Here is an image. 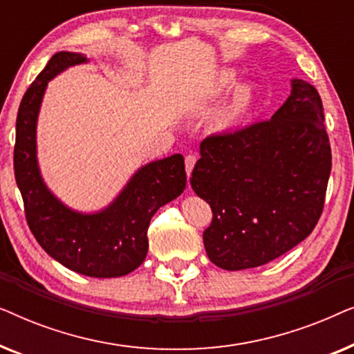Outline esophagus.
Listing matches in <instances>:
<instances>
[{"mask_svg": "<svg viewBox=\"0 0 354 354\" xmlns=\"http://www.w3.org/2000/svg\"><path fill=\"white\" fill-rule=\"evenodd\" d=\"M195 164H196V156H195V154H188V156L185 158V169H187L188 176H190V174H192L193 167H195Z\"/></svg>", "mask_w": 354, "mask_h": 354, "instance_id": "esophagus-1", "label": "esophagus"}]
</instances>
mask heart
I'll use <instances>...</instances> for the list:
<instances>
[{"label":"heart","mask_w":354,"mask_h":354,"mask_svg":"<svg viewBox=\"0 0 354 354\" xmlns=\"http://www.w3.org/2000/svg\"><path fill=\"white\" fill-rule=\"evenodd\" d=\"M235 72L234 71H224L221 74V82L222 85H232L235 82ZM254 100V86L253 85H243L239 91L235 93V98L232 101V104L225 109V113L222 114L221 118V125L222 127H229L239 120L241 115H243L246 111L250 109V106L253 104Z\"/></svg>","instance_id":"heart-1"}]
</instances>
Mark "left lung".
Wrapping results in <instances>:
<instances>
[{
	"instance_id": "obj_1",
	"label": "left lung",
	"mask_w": 354,
	"mask_h": 354,
	"mask_svg": "<svg viewBox=\"0 0 354 354\" xmlns=\"http://www.w3.org/2000/svg\"><path fill=\"white\" fill-rule=\"evenodd\" d=\"M192 188L212 209L203 232L217 268L268 264L311 234L324 209L332 151L317 90L301 79L269 120L200 145Z\"/></svg>"
}]
</instances>
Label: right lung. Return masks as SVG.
Segmentation results:
<instances>
[{
  "mask_svg": "<svg viewBox=\"0 0 354 354\" xmlns=\"http://www.w3.org/2000/svg\"><path fill=\"white\" fill-rule=\"evenodd\" d=\"M86 61L80 53H56L28 86L16 120L14 176L27 224L53 259L88 277H122L147 258V232L154 212L185 190V162L182 154H172L145 164L108 207L90 214L71 209L53 195L38 167V113L48 82Z\"/></svg>",
  "mask_w": 354,
  "mask_h": 354,
  "instance_id": "add662e5",
  "label": "right lung"
}]
</instances>
